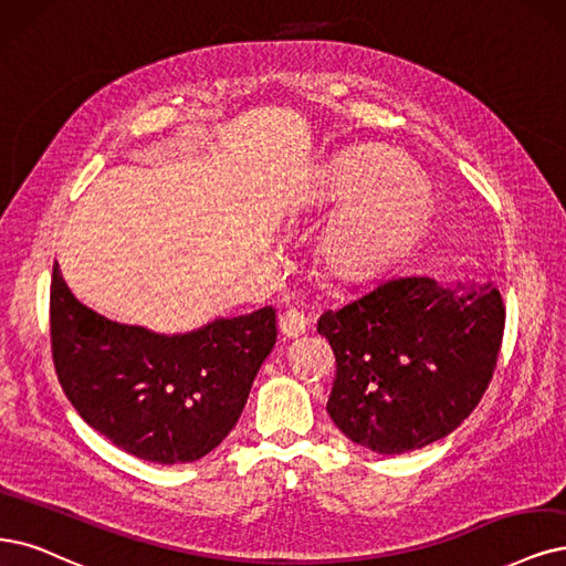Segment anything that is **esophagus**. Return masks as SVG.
Wrapping results in <instances>:
<instances>
[{"mask_svg":"<svg viewBox=\"0 0 566 566\" xmlns=\"http://www.w3.org/2000/svg\"><path fill=\"white\" fill-rule=\"evenodd\" d=\"M307 328V319L296 310H286L284 315H280V333L284 340H294L298 336H303Z\"/></svg>","mask_w":566,"mask_h":566,"instance_id":"obj_1","label":"esophagus"}]
</instances>
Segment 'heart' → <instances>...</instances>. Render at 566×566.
Returning a JSON list of instances; mask_svg holds the SVG:
<instances>
[{"mask_svg": "<svg viewBox=\"0 0 566 566\" xmlns=\"http://www.w3.org/2000/svg\"><path fill=\"white\" fill-rule=\"evenodd\" d=\"M322 188L331 200H347L319 240V261L340 282H364L380 272L420 223L429 202L424 177L373 146L331 158Z\"/></svg>", "mask_w": 566, "mask_h": 566, "instance_id": "obj_1", "label": "heart"}]
</instances>
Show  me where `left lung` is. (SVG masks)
<instances>
[{"mask_svg":"<svg viewBox=\"0 0 566 566\" xmlns=\"http://www.w3.org/2000/svg\"><path fill=\"white\" fill-rule=\"evenodd\" d=\"M504 322L492 282L441 284L417 272L326 310L317 331L336 354L333 424L378 454L441 441L483 399Z\"/></svg>","mask_w":566,"mask_h":566,"instance_id":"obj_1","label":"left lung"}]
</instances>
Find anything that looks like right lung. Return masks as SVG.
Wrapping results in <instances>:
<instances>
[{
  "label": "right lung",
  "instance_id": "right-lung-1",
  "mask_svg": "<svg viewBox=\"0 0 566 566\" xmlns=\"http://www.w3.org/2000/svg\"><path fill=\"white\" fill-rule=\"evenodd\" d=\"M277 340L275 310L165 336L118 324L74 298L53 265L51 347L62 391L95 431L146 462L186 464L240 420Z\"/></svg>",
  "mask_w": 566,
  "mask_h": 566
}]
</instances>
